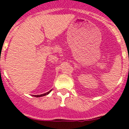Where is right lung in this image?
<instances>
[{
	"mask_svg": "<svg viewBox=\"0 0 129 129\" xmlns=\"http://www.w3.org/2000/svg\"><path fill=\"white\" fill-rule=\"evenodd\" d=\"M51 92V90H50V91H49V92H46V93H43V94H41V95H34V97H43V96H45V95H48L49 94V93H50V92Z\"/></svg>",
	"mask_w": 129,
	"mask_h": 129,
	"instance_id": "right-lung-1",
	"label": "right lung"
}]
</instances>
